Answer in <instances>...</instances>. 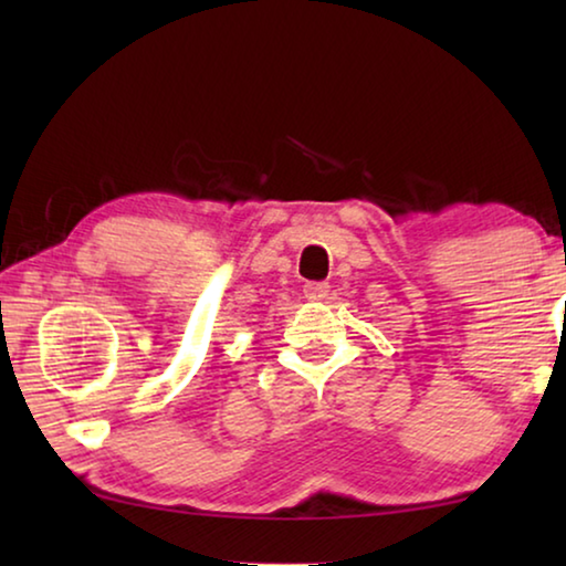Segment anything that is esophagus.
<instances>
[{"label": "esophagus", "mask_w": 566, "mask_h": 566, "mask_svg": "<svg viewBox=\"0 0 566 566\" xmlns=\"http://www.w3.org/2000/svg\"><path fill=\"white\" fill-rule=\"evenodd\" d=\"M327 294H329V284L327 282H306L304 284V296H306V300L319 302Z\"/></svg>", "instance_id": "esophagus-1"}]
</instances>
